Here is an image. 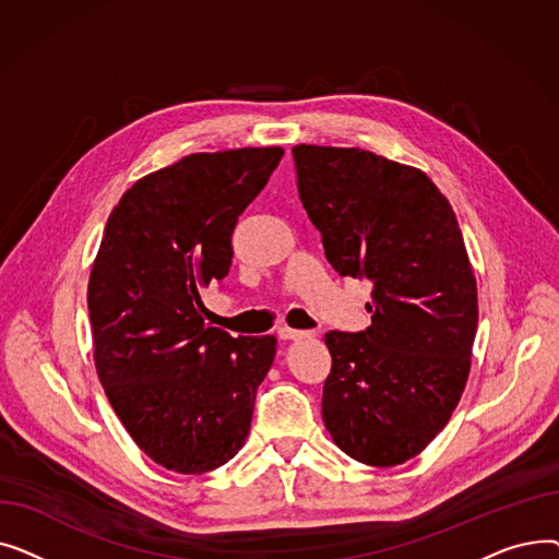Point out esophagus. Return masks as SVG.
I'll return each instance as SVG.
<instances>
[{"instance_id": "1", "label": "esophagus", "mask_w": 559, "mask_h": 559, "mask_svg": "<svg viewBox=\"0 0 559 559\" xmlns=\"http://www.w3.org/2000/svg\"><path fill=\"white\" fill-rule=\"evenodd\" d=\"M310 333H306V331H297V329H281L278 331V337L281 340H304V337H308Z\"/></svg>"}]
</instances>
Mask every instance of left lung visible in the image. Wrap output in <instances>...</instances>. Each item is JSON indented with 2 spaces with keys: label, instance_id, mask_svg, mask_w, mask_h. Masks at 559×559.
<instances>
[{
  "label": "left lung",
  "instance_id": "obj_1",
  "mask_svg": "<svg viewBox=\"0 0 559 559\" xmlns=\"http://www.w3.org/2000/svg\"><path fill=\"white\" fill-rule=\"evenodd\" d=\"M304 209L340 276L373 283L371 326L326 333L321 415L369 466L417 457L464 392L478 289L449 199L426 171L358 146L292 150Z\"/></svg>",
  "mask_w": 559,
  "mask_h": 559
}]
</instances>
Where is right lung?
I'll use <instances>...</instances> for the list:
<instances>
[{
	"instance_id": "1",
	"label": "right lung",
	"mask_w": 559,
	"mask_h": 559,
	"mask_svg": "<svg viewBox=\"0 0 559 559\" xmlns=\"http://www.w3.org/2000/svg\"><path fill=\"white\" fill-rule=\"evenodd\" d=\"M281 146L190 154L115 205L87 281L104 392L144 455L199 476L245 447L276 337L203 324L201 292L230 270V233L267 186Z\"/></svg>"
}]
</instances>
